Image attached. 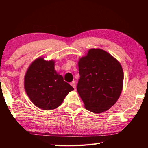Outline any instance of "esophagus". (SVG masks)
<instances>
[{
	"instance_id": "34e87169",
	"label": "esophagus",
	"mask_w": 148,
	"mask_h": 148,
	"mask_svg": "<svg viewBox=\"0 0 148 148\" xmlns=\"http://www.w3.org/2000/svg\"><path fill=\"white\" fill-rule=\"evenodd\" d=\"M71 85L74 88V89H76V82L75 81H72V82L71 83Z\"/></svg>"
}]
</instances>
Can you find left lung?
<instances>
[{
    "instance_id": "left-lung-1",
    "label": "left lung",
    "mask_w": 148,
    "mask_h": 148,
    "mask_svg": "<svg viewBox=\"0 0 148 148\" xmlns=\"http://www.w3.org/2000/svg\"><path fill=\"white\" fill-rule=\"evenodd\" d=\"M80 78L77 90L84 108L94 113L115 104L123 86V71L118 60L99 48L90 49L78 61Z\"/></svg>"
}]
</instances>
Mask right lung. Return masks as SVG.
<instances>
[{"label":"right lung","mask_w":148,"mask_h":148,"mask_svg":"<svg viewBox=\"0 0 148 148\" xmlns=\"http://www.w3.org/2000/svg\"><path fill=\"white\" fill-rule=\"evenodd\" d=\"M55 64L54 60L37 58L31 63L24 77V88L31 102L47 111L57 108L74 90L56 72Z\"/></svg>","instance_id":"obj_1"}]
</instances>
